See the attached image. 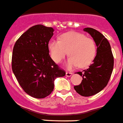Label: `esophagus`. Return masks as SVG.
<instances>
[{"mask_svg":"<svg viewBox=\"0 0 123 123\" xmlns=\"http://www.w3.org/2000/svg\"><path fill=\"white\" fill-rule=\"evenodd\" d=\"M72 74H73V73H72V72H66V76H67V77H70Z\"/></svg>","mask_w":123,"mask_h":123,"instance_id":"34e87169","label":"esophagus"}]
</instances>
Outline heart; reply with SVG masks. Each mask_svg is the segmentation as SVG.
Masks as SVG:
<instances>
[{"label": "heart", "instance_id": "heart-1", "mask_svg": "<svg viewBox=\"0 0 123 123\" xmlns=\"http://www.w3.org/2000/svg\"><path fill=\"white\" fill-rule=\"evenodd\" d=\"M51 57L56 63H60L68 54V67L78 66L84 68L91 64L96 54V45L92 38L85 34L70 31L62 34L59 40L49 43Z\"/></svg>", "mask_w": 123, "mask_h": 123}]
</instances>
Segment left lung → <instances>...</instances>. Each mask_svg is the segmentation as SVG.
<instances>
[{"mask_svg":"<svg viewBox=\"0 0 123 123\" xmlns=\"http://www.w3.org/2000/svg\"><path fill=\"white\" fill-rule=\"evenodd\" d=\"M83 30L92 37L97 46V52L89 68L77 72L82 76L83 80L74 88L81 96H91L101 91L108 85L112 74L114 59L110 43L102 34L92 28Z\"/></svg>","mask_w":123,"mask_h":123,"instance_id":"obj_1","label":"left lung"}]
</instances>
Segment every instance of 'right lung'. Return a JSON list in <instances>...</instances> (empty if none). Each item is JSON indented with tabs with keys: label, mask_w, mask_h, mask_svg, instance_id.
<instances>
[{
	"label": "right lung",
	"mask_w": 123,
	"mask_h": 123,
	"mask_svg": "<svg viewBox=\"0 0 123 123\" xmlns=\"http://www.w3.org/2000/svg\"><path fill=\"white\" fill-rule=\"evenodd\" d=\"M54 30L42 25L31 27L13 46L12 67L20 86L36 98H43L54 89V81L66 74L50 57L48 43Z\"/></svg>",
	"instance_id": "obj_1"
}]
</instances>
